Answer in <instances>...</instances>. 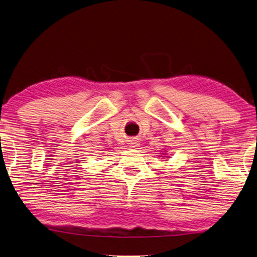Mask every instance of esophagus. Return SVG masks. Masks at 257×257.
Wrapping results in <instances>:
<instances>
[{
    "label": "esophagus",
    "instance_id": "esophagus-1",
    "mask_svg": "<svg viewBox=\"0 0 257 257\" xmlns=\"http://www.w3.org/2000/svg\"><path fill=\"white\" fill-rule=\"evenodd\" d=\"M139 145V143H138V141H135V140H133V141H131V147L132 148H137Z\"/></svg>",
    "mask_w": 257,
    "mask_h": 257
}]
</instances>
